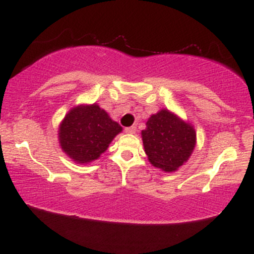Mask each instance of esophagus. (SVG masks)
I'll list each match as a JSON object with an SVG mask.
<instances>
[{
	"label": "esophagus",
	"instance_id": "obj_1",
	"mask_svg": "<svg viewBox=\"0 0 254 254\" xmlns=\"http://www.w3.org/2000/svg\"><path fill=\"white\" fill-rule=\"evenodd\" d=\"M125 132L127 133H135L136 132V127H125Z\"/></svg>",
	"mask_w": 254,
	"mask_h": 254
}]
</instances>
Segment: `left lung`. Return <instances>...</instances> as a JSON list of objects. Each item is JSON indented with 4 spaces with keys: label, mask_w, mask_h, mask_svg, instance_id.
<instances>
[{
    "label": "left lung",
    "mask_w": 254,
    "mask_h": 254,
    "mask_svg": "<svg viewBox=\"0 0 254 254\" xmlns=\"http://www.w3.org/2000/svg\"><path fill=\"white\" fill-rule=\"evenodd\" d=\"M142 141L148 160L154 167L172 173L190 159L197 143L194 127L167 109L148 118Z\"/></svg>",
    "instance_id": "obj_1"
}]
</instances>
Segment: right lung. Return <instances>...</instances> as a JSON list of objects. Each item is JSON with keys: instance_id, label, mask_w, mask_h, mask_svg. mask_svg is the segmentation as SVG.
<instances>
[{"instance_id": "right-lung-1", "label": "right lung", "mask_w": 254, "mask_h": 254, "mask_svg": "<svg viewBox=\"0 0 254 254\" xmlns=\"http://www.w3.org/2000/svg\"><path fill=\"white\" fill-rule=\"evenodd\" d=\"M123 127L97 103L72 107L58 127V141L72 161L87 165L98 160Z\"/></svg>"}]
</instances>
